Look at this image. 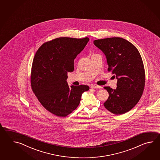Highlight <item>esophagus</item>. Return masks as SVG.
<instances>
[{
  "label": "esophagus",
  "instance_id": "esophagus-1",
  "mask_svg": "<svg viewBox=\"0 0 160 160\" xmlns=\"http://www.w3.org/2000/svg\"><path fill=\"white\" fill-rule=\"evenodd\" d=\"M90 88H101V87L97 86V85H91L90 86Z\"/></svg>",
  "mask_w": 160,
  "mask_h": 160
}]
</instances>
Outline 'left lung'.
I'll return each mask as SVG.
<instances>
[{
  "label": "left lung",
  "mask_w": 160,
  "mask_h": 160,
  "mask_svg": "<svg viewBox=\"0 0 160 160\" xmlns=\"http://www.w3.org/2000/svg\"><path fill=\"white\" fill-rule=\"evenodd\" d=\"M94 44L105 55L108 71L117 79L116 89L104 88L109 96L103 105L116 115L126 113L138 102L145 87V70L139 51L121 38L95 40Z\"/></svg>",
  "instance_id": "8db88e82"
}]
</instances>
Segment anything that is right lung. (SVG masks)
<instances>
[{
    "instance_id": "add662e5",
    "label": "right lung",
    "mask_w": 160,
    "mask_h": 160,
    "mask_svg": "<svg viewBox=\"0 0 160 160\" xmlns=\"http://www.w3.org/2000/svg\"><path fill=\"white\" fill-rule=\"evenodd\" d=\"M89 39L61 37L46 42L35 55L31 75L32 91L48 112L64 117L78 106L87 85L69 86L68 72H73L74 60Z\"/></svg>"
}]
</instances>
